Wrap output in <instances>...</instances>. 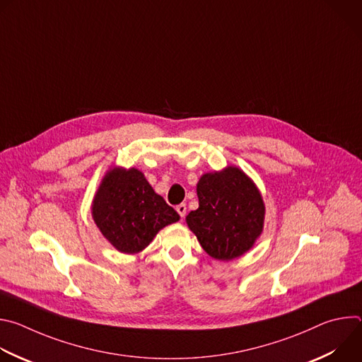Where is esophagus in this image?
I'll list each match as a JSON object with an SVG mask.
<instances>
[{"label": "esophagus", "mask_w": 362, "mask_h": 362, "mask_svg": "<svg viewBox=\"0 0 362 362\" xmlns=\"http://www.w3.org/2000/svg\"><path fill=\"white\" fill-rule=\"evenodd\" d=\"M176 211H177V214L180 215V218L183 219V218L186 216V204H185V203L177 204V206H176Z\"/></svg>", "instance_id": "1"}]
</instances>
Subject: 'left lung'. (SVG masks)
<instances>
[{
    "label": "left lung",
    "instance_id": "obj_1",
    "mask_svg": "<svg viewBox=\"0 0 362 362\" xmlns=\"http://www.w3.org/2000/svg\"><path fill=\"white\" fill-rule=\"evenodd\" d=\"M199 208L186 216L200 246L218 261L246 253L264 230L265 204L256 185L240 169L228 166L197 182Z\"/></svg>",
    "mask_w": 362,
    "mask_h": 362
}]
</instances>
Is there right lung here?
<instances>
[{"instance_id":"add662e5","label":"right lung","mask_w":362,"mask_h":362,"mask_svg":"<svg viewBox=\"0 0 362 362\" xmlns=\"http://www.w3.org/2000/svg\"><path fill=\"white\" fill-rule=\"evenodd\" d=\"M91 214L101 235L129 255L141 252L160 229L180 219L134 168H113L106 173L94 194Z\"/></svg>"}]
</instances>
